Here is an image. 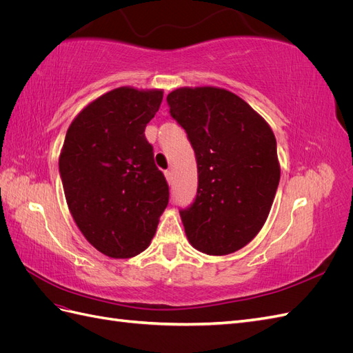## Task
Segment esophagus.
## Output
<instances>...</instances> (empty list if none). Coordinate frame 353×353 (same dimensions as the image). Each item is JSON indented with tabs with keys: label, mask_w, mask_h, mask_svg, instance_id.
<instances>
[{
	"label": "esophagus",
	"mask_w": 353,
	"mask_h": 353,
	"mask_svg": "<svg viewBox=\"0 0 353 353\" xmlns=\"http://www.w3.org/2000/svg\"><path fill=\"white\" fill-rule=\"evenodd\" d=\"M165 176H166V181L169 184H172L174 181V175H172V170H165Z\"/></svg>",
	"instance_id": "34e87169"
}]
</instances>
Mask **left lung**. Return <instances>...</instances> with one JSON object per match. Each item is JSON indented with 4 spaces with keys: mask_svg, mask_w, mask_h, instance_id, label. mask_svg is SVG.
Segmentation results:
<instances>
[{
    "mask_svg": "<svg viewBox=\"0 0 353 353\" xmlns=\"http://www.w3.org/2000/svg\"><path fill=\"white\" fill-rule=\"evenodd\" d=\"M166 101L197 162V194L179 209L188 241L208 254L236 252L263 227L280 183L274 132L227 90L179 88Z\"/></svg>",
    "mask_w": 353,
    "mask_h": 353,
    "instance_id": "1",
    "label": "left lung"
}]
</instances>
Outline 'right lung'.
<instances>
[{
  "instance_id": "1",
  "label": "right lung",
  "mask_w": 353,
  "mask_h": 353,
  "mask_svg": "<svg viewBox=\"0 0 353 353\" xmlns=\"http://www.w3.org/2000/svg\"><path fill=\"white\" fill-rule=\"evenodd\" d=\"M162 91L116 88L72 122L59 160L69 210L95 249L132 258L150 244L169 201L145 126Z\"/></svg>"
}]
</instances>
